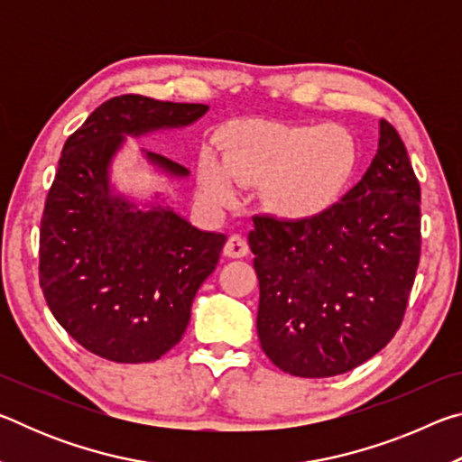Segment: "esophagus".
I'll return each instance as SVG.
<instances>
[{
  "mask_svg": "<svg viewBox=\"0 0 462 462\" xmlns=\"http://www.w3.org/2000/svg\"><path fill=\"white\" fill-rule=\"evenodd\" d=\"M224 254L230 259H242L248 254V242L242 234H230L228 240L224 245Z\"/></svg>",
  "mask_w": 462,
  "mask_h": 462,
  "instance_id": "1",
  "label": "esophagus"
}]
</instances>
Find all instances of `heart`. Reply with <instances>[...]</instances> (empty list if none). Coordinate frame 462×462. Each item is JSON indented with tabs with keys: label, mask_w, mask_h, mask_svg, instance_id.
<instances>
[{
	"label": "heart",
	"mask_w": 462,
	"mask_h": 462,
	"mask_svg": "<svg viewBox=\"0 0 462 462\" xmlns=\"http://www.w3.org/2000/svg\"><path fill=\"white\" fill-rule=\"evenodd\" d=\"M238 183H269L273 209L287 220H310L330 209L346 189L356 167V144L340 126L254 124L242 130L224 156ZM203 189L226 203L232 185L217 167L203 171Z\"/></svg>",
	"instance_id": "heart-1"
}]
</instances>
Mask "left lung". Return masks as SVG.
<instances>
[{"label": "left lung", "mask_w": 462, "mask_h": 462, "mask_svg": "<svg viewBox=\"0 0 462 462\" xmlns=\"http://www.w3.org/2000/svg\"><path fill=\"white\" fill-rule=\"evenodd\" d=\"M420 220V181L387 120L371 167L342 201L310 220L254 216L256 330L273 365L334 377L387 346L416 281Z\"/></svg>", "instance_id": "8db88e82"}]
</instances>
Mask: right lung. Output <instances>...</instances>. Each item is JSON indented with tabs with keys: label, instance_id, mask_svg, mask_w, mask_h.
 <instances>
[{
	"label": "right lung",
	"instance_id": "add662e5",
	"mask_svg": "<svg viewBox=\"0 0 462 462\" xmlns=\"http://www.w3.org/2000/svg\"><path fill=\"white\" fill-rule=\"evenodd\" d=\"M206 112L126 93L104 101L62 146L41 220V287L57 322L107 361L151 363L181 340L226 242L173 209L140 212L116 198L109 161L124 134L187 126ZM146 156L173 175L189 173L162 154Z\"/></svg>",
	"mask_w": 462,
	"mask_h": 462
}]
</instances>
